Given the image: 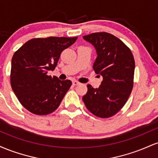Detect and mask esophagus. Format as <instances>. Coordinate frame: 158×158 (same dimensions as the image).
Wrapping results in <instances>:
<instances>
[{"instance_id": "34e87169", "label": "esophagus", "mask_w": 158, "mask_h": 158, "mask_svg": "<svg viewBox=\"0 0 158 158\" xmlns=\"http://www.w3.org/2000/svg\"><path fill=\"white\" fill-rule=\"evenodd\" d=\"M72 83H73V85H79V81H76V80H73V81H72Z\"/></svg>"}]
</instances>
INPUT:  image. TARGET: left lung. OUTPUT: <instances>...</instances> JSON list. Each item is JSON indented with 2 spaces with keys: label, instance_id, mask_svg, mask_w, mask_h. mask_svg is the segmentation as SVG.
<instances>
[{
  "label": "left lung",
  "instance_id": "obj_1",
  "mask_svg": "<svg viewBox=\"0 0 158 158\" xmlns=\"http://www.w3.org/2000/svg\"><path fill=\"white\" fill-rule=\"evenodd\" d=\"M95 48L97 57L93 68L102 77L98 88L88 85L82 100L89 111L97 117L108 118L126 104L134 85L135 63L130 49L118 38L107 32L83 36Z\"/></svg>",
  "mask_w": 158,
  "mask_h": 158
}]
</instances>
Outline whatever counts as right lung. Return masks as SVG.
<instances>
[{
    "mask_svg": "<svg viewBox=\"0 0 158 158\" xmlns=\"http://www.w3.org/2000/svg\"><path fill=\"white\" fill-rule=\"evenodd\" d=\"M77 37L33 39L14 53L11 62V86L21 104L37 115L53 112L64 98L71 81L48 75L54 70L61 52Z\"/></svg>",
    "mask_w": 158,
    "mask_h": 158,
    "instance_id": "add662e5",
    "label": "right lung"
}]
</instances>
